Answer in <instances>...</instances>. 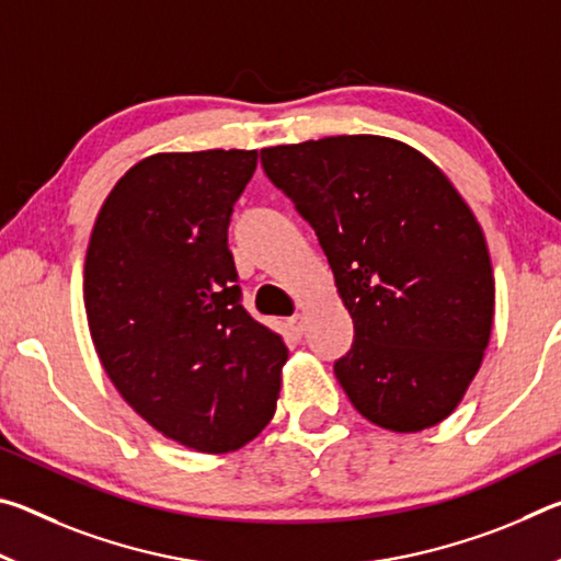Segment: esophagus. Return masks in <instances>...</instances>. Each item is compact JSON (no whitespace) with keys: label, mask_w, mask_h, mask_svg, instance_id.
<instances>
[{"label":"esophagus","mask_w":561,"mask_h":561,"mask_svg":"<svg viewBox=\"0 0 561 561\" xmlns=\"http://www.w3.org/2000/svg\"><path fill=\"white\" fill-rule=\"evenodd\" d=\"M287 327H289V331L294 336H301L304 334V317L301 314H294L289 321H287Z\"/></svg>","instance_id":"esophagus-1"}]
</instances>
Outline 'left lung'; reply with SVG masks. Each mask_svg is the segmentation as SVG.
<instances>
[{
	"label": "left lung",
	"instance_id": "obj_1",
	"mask_svg": "<svg viewBox=\"0 0 561 561\" xmlns=\"http://www.w3.org/2000/svg\"><path fill=\"white\" fill-rule=\"evenodd\" d=\"M267 178L319 237L354 344L348 401L393 433L445 421L485 356L495 277L485 234L433 160L383 136L262 148Z\"/></svg>",
	"mask_w": 561,
	"mask_h": 561
}]
</instances>
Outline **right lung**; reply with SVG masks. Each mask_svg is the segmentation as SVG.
I'll return each instance as SVG.
<instances>
[{
    "label": "right lung",
    "mask_w": 561,
    "mask_h": 561,
    "mask_svg": "<svg viewBox=\"0 0 561 561\" xmlns=\"http://www.w3.org/2000/svg\"><path fill=\"white\" fill-rule=\"evenodd\" d=\"M257 150L144 158L111 190L83 264L103 368L133 411L197 453L250 443L277 408L289 351L254 321L227 227Z\"/></svg>",
    "instance_id": "right-lung-1"
}]
</instances>
